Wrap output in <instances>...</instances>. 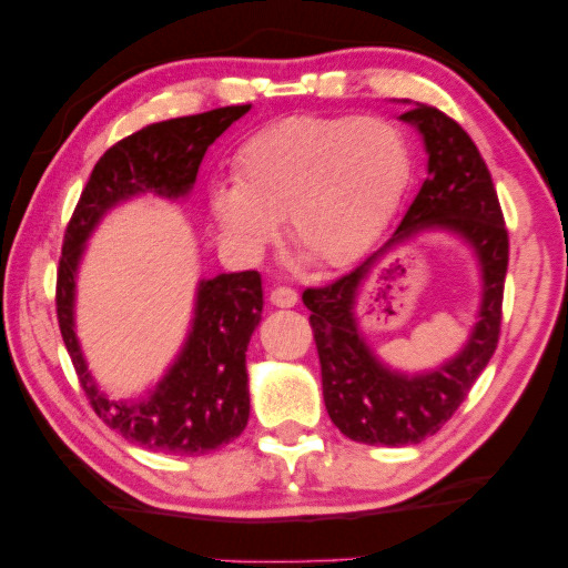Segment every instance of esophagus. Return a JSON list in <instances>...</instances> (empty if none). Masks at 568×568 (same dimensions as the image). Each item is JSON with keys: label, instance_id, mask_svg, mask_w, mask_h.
<instances>
[{"label": "esophagus", "instance_id": "esophagus-1", "mask_svg": "<svg viewBox=\"0 0 568 568\" xmlns=\"http://www.w3.org/2000/svg\"><path fill=\"white\" fill-rule=\"evenodd\" d=\"M268 300H272V304H276V307H294L300 296H296V292L292 290V286H274L272 296H268Z\"/></svg>", "mask_w": 568, "mask_h": 568}]
</instances>
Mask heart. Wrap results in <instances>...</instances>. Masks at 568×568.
<instances>
[{"instance_id": "b5f03b06", "label": "heart", "mask_w": 568, "mask_h": 568, "mask_svg": "<svg viewBox=\"0 0 568 568\" xmlns=\"http://www.w3.org/2000/svg\"><path fill=\"white\" fill-rule=\"evenodd\" d=\"M412 178V150L381 116H290L235 154V185L213 193L223 231L256 251L286 217L294 246L325 266L368 251Z\"/></svg>"}]
</instances>
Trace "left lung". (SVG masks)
I'll return each instance as SVG.
<instances>
[{"mask_svg": "<svg viewBox=\"0 0 568 568\" xmlns=\"http://www.w3.org/2000/svg\"><path fill=\"white\" fill-rule=\"evenodd\" d=\"M400 119L424 136L429 178L386 246L333 284L302 292V302L312 312L329 418L347 439L386 447L424 442L455 416L500 339L508 272V229L490 170L473 139L455 119L426 103H416ZM429 227L457 232L476 248L484 266V307L465 352L432 374L404 376L375 362L364 345L354 325V296L374 261L390 245Z\"/></svg>", "mask_w": 568, "mask_h": 568, "instance_id": "obj_1", "label": "left lung"}]
</instances>
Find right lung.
<instances>
[{
	"label": "right lung",
	"instance_id": "obj_1",
	"mask_svg": "<svg viewBox=\"0 0 568 568\" xmlns=\"http://www.w3.org/2000/svg\"><path fill=\"white\" fill-rule=\"evenodd\" d=\"M251 109L223 106L139 129L95 162L68 221L58 266L55 310L63 343L95 416L139 447L164 455H207L235 439L248 424L246 347L261 322L258 272L221 274L200 282L193 333L150 398L116 404L95 388L73 333L75 268L101 215L136 193L182 197L217 136Z\"/></svg>",
	"mask_w": 568,
	"mask_h": 568
}]
</instances>
